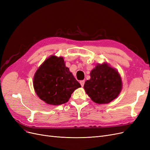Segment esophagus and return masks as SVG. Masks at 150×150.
I'll list each match as a JSON object with an SVG mask.
<instances>
[{
  "label": "esophagus",
  "instance_id": "34e87169",
  "mask_svg": "<svg viewBox=\"0 0 150 150\" xmlns=\"http://www.w3.org/2000/svg\"><path fill=\"white\" fill-rule=\"evenodd\" d=\"M84 83H85L84 80H82V81H80V84H81V86H82V87H83V86H84Z\"/></svg>",
  "mask_w": 150,
  "mask_h": 150
}]
</instances>
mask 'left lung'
Returning a JSON list of instances; mask_svg holds the SVG:
<instances>
[{
    "label": "left lung",
    "instance_id": "8db88e82",
    "mask_svg": "<svg viewBox=\"0 0 150 150\" xmlns=\"http://www.w3.org/2000/svg\"><path fill=\"white\" fill-rule=\"evenodd\" d=\"M90 77L84 89L93 102L108 104L119 96L122 86L121 76L107 62L98 64L91 71Z\"/></svg>",
    "mask_w": 150,
    "mask_h": 150
}]
</instances>
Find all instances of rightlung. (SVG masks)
<instances>
[{
    "label": "right lung",
    "mask_w": 150,
    "mask_h": 150,
    "mask_svg": "<svg viewBox=\"0 0 150 150\" xmlns=\"http://www.w3.org/2000/svg\"><path fill=\"white\" fill-rule=\"evenodd\" d=\"M33 86L38 96L50 105L67 103L81 86L62 57L52 55L45 60L34 76Z\"/></svg>",
    "instance_id": "obj_1"
}]
</instances>
